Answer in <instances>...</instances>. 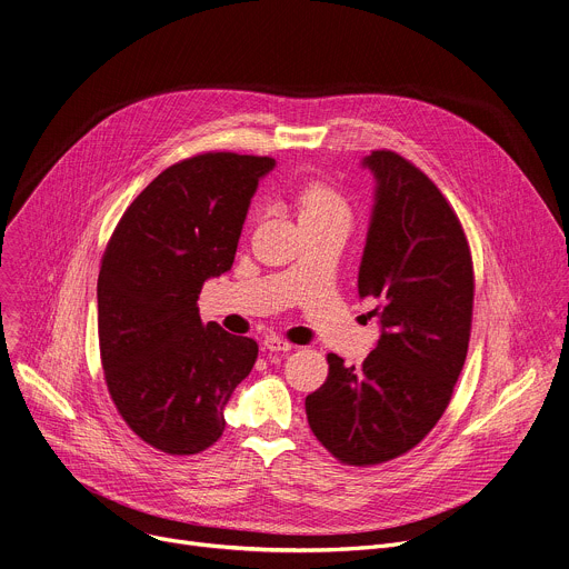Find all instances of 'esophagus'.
I'll return each mask as SVG.
<instances>
[{
    "label": "esophagus",
    "instance_id": "1",
    "mask_svg": "<svg viewBox=\"0 0 569 569\" xmlns=\"http://www.w3.org/2000/svg\"><path fill=\"white\" fill-rule=\"evenodd\" d=\"M263 349H268V351H290V349H292V342L283 340L281 336H268V338L263 340Z\"/></svg>",
    "mask_w": 569,
    "mask_h": 569
}]
</instances>
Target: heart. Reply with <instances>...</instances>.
<instances>
[{"instance_id": "heart-1", "label": "heart", "mask_w": 569, "mask_h": 569, "mask_svg": "<svg viewBox=\"0 0 569 569\" xmlns=\"http://www.w3.org/2000/svg\"><path fill=\"white\" fill-rule=\"evenodd\" d=\"M295 203L301 222H316L329 218H347L349 203L345 194L325 179H308L295 192Z\"/></svg>"}]
</instances>
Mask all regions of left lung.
Here are the masks:
<instances>
[{
  "label": "left lung",
  "mask_w": 569,
  "mask_h": 569,
  "mask_svg": "<svg viewBox=\"0 0 569 569\" xmlns=\"http://www.w3.org/2000/svg\"><path fill=\"white\" fill-rule=\"evenodd\" d=\"M377 203L358 270L381 338L360 368L329 353V377L306 397L316 438L345 465L370 468L416 445L442 418L468 356L475 266L468 236L438 186L390 149L366 157Z\"/></svg>",
  "instance_id": "obj_1"
}]
</instances>
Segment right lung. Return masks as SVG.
<instances>
[{
    "instance_id": "add662e5",
    "label": "right lung",
    "mask_w": 569,
    "mask_h": 569,
    "mask_svg": "<svg viewBox=\"0 0 569 569\" xmlns=\"http://www.w3.org/2000/svg\"><path fill=\"white\" fill-rule=\"evenodd\" d=\"M270 157L203 151L153 179L120 218L97 279L99 356L127 427L170 456L209 449L258 345L203 325L206 279L231 270Z\"/></svg>"
}]
</instances>
